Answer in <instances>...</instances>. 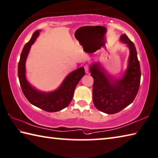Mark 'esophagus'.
I'll list each match as a JSON object with an SVG mask.
<instances>
[{
    "instance_id": "34e87169",
    "label": "esophagus",
    "mask_w": 158,
    "mask_h": 158,
    "mask_svg": "<svg viewBox=\"0 0 158 158\" xmlns=\"http://www.w3.org/2000/svg\"><path fill=\"white\" fill-rule=\"evenodd\" d=\"M85 72L88 73H89V66L88 64L85 65Z\"/></svg>"
}]
</instances>
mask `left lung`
Segmentation results:
<instances>
[{"label":"left lung","instance_id":"1","mask_svg":"<svg viewBox=\"0 0 158 158\" xmlns=\"http://www.w3.org/2000/svg\"><path fill=\"white\" fill-rule=\"evenodd\" d=\"M120 40L130 49L129 67L123 78L114 79L98 63L90 67L94 78V104L99 111L108 114L120 112L132 103L140 83V66L134 44L126 34L122 35Z\"/></svg>","mask_w":158,"mask_h":158}]
</instances>
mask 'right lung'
<instances>
[{"label":"right lung","mask_w":158,"mask_h":158,"mask_svg":"<svg viewBox=\"0 0 158 158\" xmlns=\"http://www.w3.org/2000/svg\"><path fill=\"white\" fill-rule=\"evenodd\" d=\"M38 34L39 31H35L30 40L24 46L18 66V76L23 93L29 102L45 111L56 112L69 105L76 85L85 76V71L84 68L81 67L71 72L64 79L60 88L52 93H43L31 87L25 78V60L31 45Z\"/></svg>","instance_id":"right-lung-1"}]
</instances>
